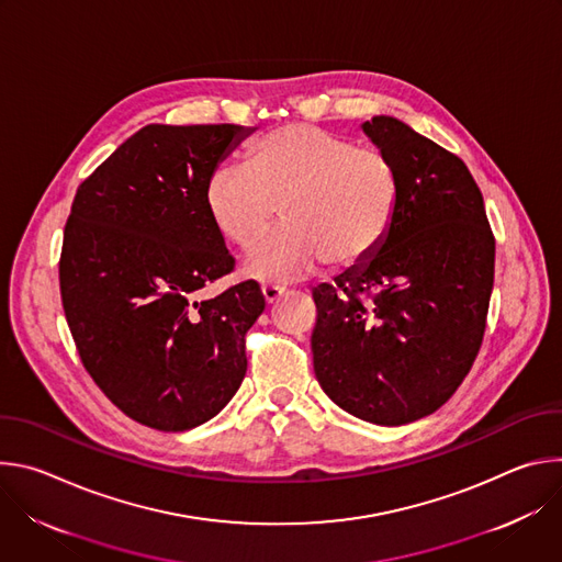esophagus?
<instances>
[{
  "label": "esophagus",
  "instance_id": "1",
  "mask_svg": "<svg viewBox=\"0 0 562 562\" xmlns=\"http://www.w3.org/2000/svg\"><path fill=\"white\" fill-rule=\"evenodd\" d=\"M282 291H284V286L282 284H276V282H271V284H262V295H265V300L271 304V302H276L280 295H282Z\"/></svg>",
  "mask_w": 562,
  "mask_h": 562
}]
</instances>
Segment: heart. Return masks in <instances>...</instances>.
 Masks as SVG:
<instances>
[{
  "label": "heart",
  "mask_w": 562,
  "mask_h": 562,
  "mask_svg": "<svg viewBox=\"0 0 562 562\" xmlns=\"http://www.w3.org/2000/svg\"><path fill=\"white\" fill-rule=\"evenodd\" d=\"M400 178L391 157L371 144L313 124H284L262 135L245 167H217L204 206L217 235L247 251L283 206L285 226L245 260V276L262 282L311 271L323 260L353 267L391 231Z\"/></svg>",
  "instance_id": "obj_1"
}]
</instances>
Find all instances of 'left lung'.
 <instances>
[{
    "label": "left lung",
    "instance_id": "8db88e82",
    "mask_svg": "<svg viewBox=\"0 0 562 562\" xmlns=\"http://www.w3.org/2000/svg\"><path fill=\"white\" fill-rule=\"evenodd\" d=\"M395 165L400 204L384 243L313 289L319 386L351 416L397 427L440 409L483 345L496 239L462 159L405 122L362 124Z\"/></svg>",
    "mask_w": 562,
    "mask_h": 562
}]
</instances>
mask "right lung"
Wrapping results in <instances>:
<instances>
[{"label":"right lung","instance_id":"obj_1","mask_svg":"<svg viewBox=\"0 0 562 562\" xmlns=\"http://www.w3.org/2000/svg\"><path fill=\"white\" fill-rule=\"evenodd\" d=\"M251 131L139 128L79 184L64 226L59 291L77 353L120 412L157 431L206 423L247 373L258 282L193 295L235 267L204 189Z\"/></svg>","mask_w":562,"mask_h":562}]
</instances>
